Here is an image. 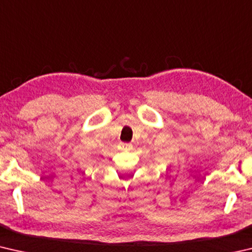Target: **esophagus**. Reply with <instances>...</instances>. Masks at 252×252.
<instances>
[{
    "instance_id": "obj_1",
    "label": "esophagus",
    "mask_w": 252,
    "mask_h": 252,
    "mask_svg": "<svg viewBox=\"0 0 252 252\" xmlns=\"http://www.w3.org/2000/svg\"><path fill=\"white\" fill-rule=\"evenodd\" d=\"M121 147L123 150H126V149H129L131 147L130 143H121Z\"/></svg>"
}]
</instances>
